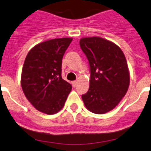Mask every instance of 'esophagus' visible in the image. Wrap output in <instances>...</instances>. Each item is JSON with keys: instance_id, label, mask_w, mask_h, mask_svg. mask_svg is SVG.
Segmentation results:
<instances>
[{"instance_id": "34e87169", "label": "esophagus", "mask_w": 151, "mask_h": 151, "mask_svg": "<svg viewBox=\"0 0 151 151\" xmlns=\"http://www.w3.org/2000/svg\"><path fill=\"white\" fill-rule=\"evenodd\" d=\"M77 81H73L72 82V86H74V87H75L76 86H77Z\"/></svg>"}]
</instances>
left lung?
Masks as SVG:
<instances>
[{
	"mask_svg": "<svg viewBox=\"0 0 151 151\" xmlns=\"http://www.w3.org/2000/svg\"><path fill=\"white\" fill-rule=\"evenodd\" d=\"M80 45L91 71L89 89L82 99L91 112L105 114L119 104L129 87L125 55L117 45L99 37L81 38Z\"/></svg>",
	"mask_w": 151,
	"mask_h": 151,
	"instance_id": "left-lung-1",
	"label": "left lung"
}]
</instances>
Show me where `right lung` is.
Masks as SVG:
<instances>
[{"instance_id": "right-lung-1", "label": "right lung", "mask_w": 151, "mask_h": 151, "mask_svg": "<svg viewBox=\"0 0 151 151\" xmlns=\"http://www.w3.org/2000/svg\"><path fill=\"white\" fill-rule=\"evenodd\" d=\"M72 38H56L34 46L25 59L21 74L22 89L39 111L55 114L65 105L72 86L63 80L62 60Z\"/></svg>"}]
</instances>
